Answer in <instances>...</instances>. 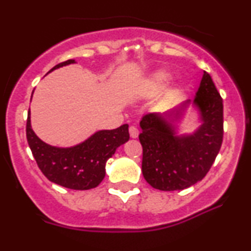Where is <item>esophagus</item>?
Returning a JSON list of instances; mask_svg holds the SVG:
<instances>
[{"label": "esophagus", "instance_id": "34e87169", "mask_svg": "<svg viewBox=\"0 0 251 251\" xmlns=\"http://www.w3.org/2000/svg\"><path fill=\"white\" fill-rule=\"evenodd\" d=\"M129 135H131V138H133V139L138 138L139 129L135 127V126H131V127H129Z\"/></svg>", "mask_w": 251, "mask_h": 251}]
</instances>
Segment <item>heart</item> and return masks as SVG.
Returning <instances> with one entry per match:
<instances>
[{"mask_svg": "<svg viewBox=\"0 0 251 251\" xmlns=\"http://www.w3.org/2000/svg\"><path fill=\"white\" fill-rule=\"evenodd\" d=\"M171 80V75L166 71H156L146 81V89L150 92L156 93L164 90Z\"/></svg>", "mask_w": 251, "mask_h": 251, "instance_id": "obj_1", "label": "heart"}]
</instances>
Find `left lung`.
I'll return each mask as SVG.
<instances>
[{"mask_svg":"<svg viewBox=\"0 0 251 251\" xmlns=\"http://www.w3.org/2000/svg\"><path fill=\"white\" fill-rule=\"evenodd\" d=\"M188 108L198 126L192 134H181L179 124ZM139 125L145 180L159 191L186 189L206 176L221 149L222 98L204 71L194 99L164 113L145 114Z\"/></svg>","mask_w":251,"mask_h":251,"instance_id":"obj_1","label":"left lung"}]
</instances>
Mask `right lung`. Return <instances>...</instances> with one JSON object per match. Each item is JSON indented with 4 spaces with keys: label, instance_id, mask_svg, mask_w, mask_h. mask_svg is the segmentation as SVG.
Here are the masks:
<instances>
[{
    "label": "right lung",
    "instance_id": "right-lung-1",
    "mask_svg": "<svg viewBox=\"0 0 251 251\" xmlns=\"http://www.w3.org/2000/svg\"><path fill=\"white\" fill-rule=\"evenodd\" d=\"M75 63V59H69L49 72ZM128 139V125L124 124L116 129H99L74 146H52L37 137L31 127L30 110L28 113L26 140L39 170L48 180L65 188L85 191L98 186L105 177L106 161Z\"/></svg>",
    "mask_w": 251,
    "mask_h": 251
}]
</instances>
